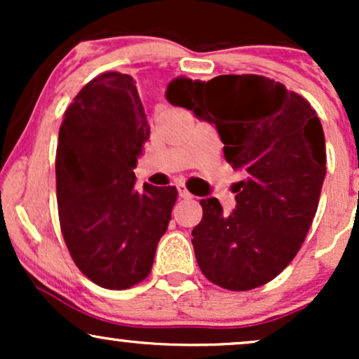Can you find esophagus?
I'll return each instance as SVG.
<instances>
[{
	"label": "esophagus",
	"instance_id": "esophagus-1",
	"mask_svg": "<svg viewBox=\"0 0 359 359\" xmlns=\"http://www.w3.org/2000/svg\"><path fill=\"white\" fill-rule=\"evenodd\" d=\"M179 196L182 197V199H192V197H194L192 194L184 187V185H179Z\"/></svg>",
	"mask_w": 359,
	"mask_h": 359
}]
</instances>
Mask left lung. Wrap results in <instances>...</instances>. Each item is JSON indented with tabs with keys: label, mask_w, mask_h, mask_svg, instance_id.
Segmentation results:
<instances>
[{
	"label": "left lung",
	"mask_w": 359,
	"mask_h": 359,
	"mask_svg": "<svg viewBox=\"0 0 359 359\" xmlns=\"http://www.w3.org/2000/svg\"><path fill=\"white\" fill-rule=\"evenodd\" d=\"M167 100L216 126L226 162L246 175L231 214L216 197L201 201L203 221L192 229L201 271L226 290L265 285L297 255L319 204L325 142L316 109L255 74L182 77L168 84Z\"/></svg>",
	"instance_id": "8db88e82"
}]
</instances>
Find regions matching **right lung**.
I'll use <instances>...</instances> for the list:
<instances>
[{"mask_svg":"<svg viewBox=\"0 0 359 359\" xmlns=\"http://www.w3.org/2000/svg\"><path fill=\"white\" fill-rule=\"evenodd\" d=\"M150 137L133 77L104 72L64 114L55 156L62 236L82 273L125 290L148 277L177 189L143 184L133 168Z\"/></svg>","mask_w":359,"mask_h":359,"instance_id":"right-lung-1","label":"right lung"}]
</instances>
